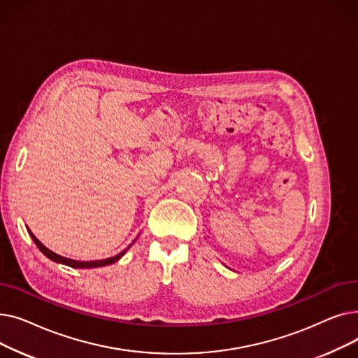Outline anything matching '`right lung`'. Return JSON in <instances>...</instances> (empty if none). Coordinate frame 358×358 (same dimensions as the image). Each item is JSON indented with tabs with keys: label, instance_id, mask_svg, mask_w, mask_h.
I'll return each mask as SVG.
<instances>
[{
	"label": "right lung",
	"instance_id": "obj_1",
	"mask_svg": "<svg viewBox=\"0 0 358 358\" xmlns=\"http://www.w3.org/2000/svg\"><path fill=\"white\" fill-rule=\"evenodd\" d=\"M29 234H30L33 242L37 245V248H39L49 259H52V261H55V262H59V264L72 267V268H97V267H104V266L113 264V262L119 261V259L124 255V252L131 247V245H129V247H127L126 250H123L120 254H117V255H115V257H110V258H107V259H100V261H75V259L65 258V257H61V255H58V254L52 252L50 250H48V248L43 245V243H42L39 239H37V238L31 234L30 229H29ZM134 242H135V241H134Z\"/></svg>",
	"mask_w": 358,
	"mask_h": 358
}]
</instances>
